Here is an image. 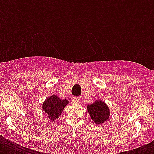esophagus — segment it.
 I'll use <instances>...</instances> for the list:
<instances>
[{
  "label": "esophagus",
  "mask_w": 154,
  "mask_h": 154,
  "mask_svg": "<svg viewBox=\"0 0 154 154\" xmlns=\"http://www.w3.org/2000/svg\"><path fill=\"white\" fill-rule=\"evenodd\" d=\"M72 101H73V102H79L80 97H73L72 98Z\"/></svg>",
  "instance_id": "obj_1"
}]
</instances>
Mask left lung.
Here are the masks:
<instances>
[{
  "label": "left lung",
  "instance_id": "left-lung-1",
  "mask_svg": "<svg viewBox=\"0 0 154 154\" xmlns=\"http://www.w3.org/2000/svg\"><path fill=\"white\" fill-rule=\"evenodd\" d=\"M87 110L91 119L97 125H101L109 118V108L101 100H97L87 105Z\"/></svg>",
  "mask_w": 154,
  "mask_h": 154
}]
</instances>
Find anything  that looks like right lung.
<instances>
[{
  "mask_svg": "<svg viewBox=\"0 0 154 154\" xmlns=\"http://www.w3.org/2000/svg\"><path fill=\"white\" fill-rule=\"evenodd\" d=\"M69 102V101L66 99H60L57 95L53 94L45 100L42 104V110L45 112L50 121L55 122L60 117Z\"/></svg>",
  "mask_w": 154,
  "mask_h": 154,
  "instance_id": "right-lung-1",
  "label": "right lung"
}]
</instances>
